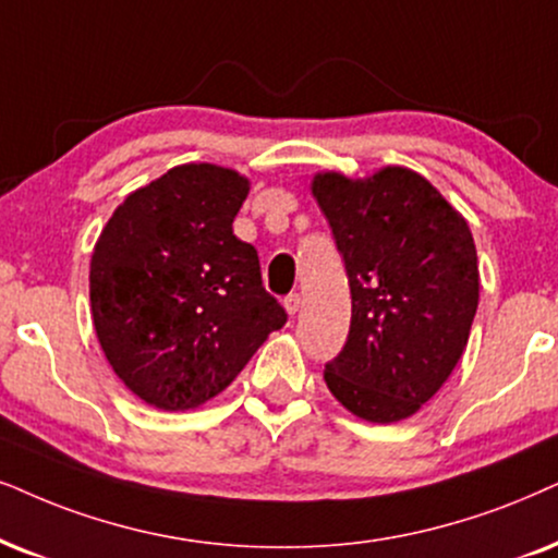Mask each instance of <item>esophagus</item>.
I'll return each mask as SVG.
<instances>
[{"label": "esophagus", "instance_id": "1", "mask_svg": "<svg viewBox=\"0 0 558 558\" xmlns=\"http://www.w3.org/2000/svg\"><path fill=\"white\" fill-rule=\"evenodd\" d=\"M283 306H286V312L288 314H299V308H301V293H288L286 299H283Z\"/></svg>", "mask_w": 558, "mask_h": 558}]
</instances>
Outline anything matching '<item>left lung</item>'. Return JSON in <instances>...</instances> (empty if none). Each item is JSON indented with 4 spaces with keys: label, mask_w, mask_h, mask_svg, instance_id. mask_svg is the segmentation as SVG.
Listing matches in <instances>:
<instances>
[{
    "label": "left lung",
    "mask_w": 558,
    "mask_h": 558,
    "mask_svg": "<svg viewBox=\"0 0 558 558\" xmlns=\"http://www.w3.org/2000/svg\"><path fill=\"white\" fill-rule=\"evenodd\" d=\"M312 193L352 295L348 342L324 380L355 417H412L453 373L474 324L478 265L466 218L407 167L365 180L319 172Z\"/></svg>",
    "instance_id": "left-lung-1"
}]
</instances>
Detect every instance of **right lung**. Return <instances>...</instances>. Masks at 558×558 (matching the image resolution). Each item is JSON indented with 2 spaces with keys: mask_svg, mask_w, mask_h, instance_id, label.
Here are the masks:
<instances>
[{
  "mask_svg": "<svg viewBox=\"0 0 558 558\" xmlns=\"http://www.w3.org/2000/svg\"><path fill=\"white\" fill-rule=\"evenodd\" d=\"M250 180L180 165L131 193L89 263L97 340L129 389L165 412L221 393L288 319L265 291L259 257L234 236Z\"/></svg>",
  "mask_w": 558,
  "mask_h": 558,
  "instance_id": "add662e5",
  "label": "right lung"
}]
</instances>
